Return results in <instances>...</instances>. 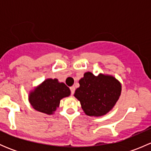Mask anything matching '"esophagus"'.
<instances>
[{
    "label": "esophagus",
    "instance_id": "1",
    "mask_svg": "<svg viewBox=\"0 0 151 151\" xmlns=\"http://www.w3.org/2000/svg\"><path fill=\"white\" fill-rule=\"evenodd\" d=\"M70 91H71V94L73 95V94L74 93V91H75V88H74V86L70 87Z\"/></svg>",
    "mask_w": 151,
    "mask_h": 151
}]
</instances>
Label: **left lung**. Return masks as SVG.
<instances>
[{
    "mask_svg": "<svg viewBox=\"0 0 151 151\" xmlns=\"http://www.w3.org/2000/svg\"><path fill=\"white\" fill-rule=\"evenodd\" d=\"M79 83L80 88L75 91L74 96L88 116L106 115L121 96V83L112 76L100 74L96 77L91 72H86Z\"/></svg>",
    "mask_w": 151,
    "mask_h": 151,
    "instance_id": "1",
    "label": "left lung"
}]
</instances>
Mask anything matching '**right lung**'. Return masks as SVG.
<instances>
[{"label": "right lung", "instance_id": "1", "mask_svg": "<svg viewBox=\"0 0 151 151\" xmlns=\"http://www.w3.org/2000/svg\"><path fill=\"white\" fill-rule=\"evenodd\" d=\"M70 93L64 83H58L57 79H47L30 93L29 101L36 110L51 115L59 106L60 99Z\"/></svg>", "mask_w": 151, "mask_h": 151}]
</instances>
